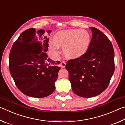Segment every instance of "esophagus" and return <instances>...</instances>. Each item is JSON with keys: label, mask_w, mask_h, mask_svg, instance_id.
<instances>
[{"label": "esophagus", "mask_w": 125, "mask_h": 125, "mask_svg": "<svg viewBox=\"0 0 125 125\" xmlns=\"http://www.w3.org/2000/svg\"><path fill=\"white\" fill-rule=\"evenodd\" d=\"M60 65H61V67L63 68H65V65H66V63L63 61V62H62L61 63Z\"/></svg>", "instance_id": "esophagus-1"}]
</instances>
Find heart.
Here are the masks:
<instances>
[{
    "label": "heart",
    "mask_w": 125,
    "mask_h": 125,
    "mask_svg": "<svg viewBox=\"0 0 125 125\" xmlns=\"http://www.w3.org/2000/svg\"><path fill=\"white\" fill-rule=\"evenodd\" d=\"M90 43V33L85 30L69 29L58 31L54 36L53 41H50L49 48L55 56L63 47L64 56L69 59H75L87 51Z\"/></svg>",
    "instance_id": "heart-1"
}]
</instances>
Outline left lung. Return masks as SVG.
Segmentation results:
<instances>
[{
	"mask_svg": "<svg viewBox=\"0 0 125 125\" xmlns=\"http://www.w3.org/2000/svg\"><path fill=\"white\" fill-rule=\"evenodd\" d=\"M87 51L78 58L69 60V73L73 92L83 98L98 95L108 86L115 71L114 50L104 33L94 27Z\"/></svg>",
	"mask_w": 125,
	"mask_h": 125,
	"instance_id": "left-lung-1",
	"label": "left lung"
}]
</instances>
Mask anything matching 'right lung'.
<instances>
[{"instance_id": "add662e5", "label": "right lung", "mask_w": 125, "mask_h": 125, "mask_svg": "<svg viewBox=\"0 0 125 125\" xmlns=\"http://www.w3.org/2000/svg\"><path fill=\"white\" fill-rule=\"evenodd\" d=\"M51 30H48L49 34ZM45 31L33 28L22 32L14 42L9 54V70L16 85L27 96L41 98L54 92L59 61L48 58L49 37Z\"/></svg>"}]
</instances>
